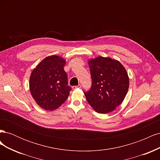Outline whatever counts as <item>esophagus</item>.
I'll list each match as a JSON object with an SVG mask.
<instances>
[{
	"label": "esophagus",
	"instance_id": "1",
	"mask_svg": "<svg viewBox=\"0 0 160 160\" xmlns=\"http://www.w3.org/2000/svg\"><path fill=\"white\" fill-rule=\"evenodd\" d=\"M81 88V85L79 84V85H76V86H72V89H80Z\"/></svg>",
	"mask_w": 160,
	"mask_h": 160
}]
</instances>
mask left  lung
<instances>
[{
	"label": "left lung",
	"instance_id": "left-lung-1",
	"mask_svg": "<svg viewBox=\"0 0 160 160\" xmlns=\"http://www.w3.org/2000/svg\"><path fill=\"white\" fill-rule=\"evenodd\" d=\"M92 85L84 92L87 101L99 113H108L123 102L129 89V77L120 62L98 57L88 62Z\"/></svg>",
	"mask_w": 160,
	"mask_h": 160
}]
</instances>
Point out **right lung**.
Instances as JSON below:
<instances>
[{
    "label": "right lung",
    "mask_w": 160,
    "mask_h": 160,
    "mask_svg": "<svg viewBox=\"0 0 160 160\" xmlns=\"http://www.w3.org/2000/svg\"><path fill=\"white\" fill-rule=\"evenodd\" d=\"M65 60L57 55L45 58L32 71L29 88L36 103L45 110L59 108L68 98L71 87L64 70Z\"/></svg>",
    "instance_id": "add662e5"
}]
</instances>
